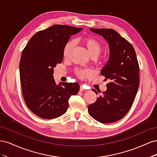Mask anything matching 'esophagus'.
<instances>
[{
	"mask_svg": "<svg viewBox=\"0 0 157 157\" xmlns=\"http://www.w3.org/2000/svg\"><path fill=\"white\" fill-rule=\"evenodd\" d=\"M80 91H86V90L83 87V86H80Z\"/></svg>",
	"mask_w": 157,
	"mask_h": 157,
	"instance_id": "esophagus-1",
	"label": "esophagus"
}]
</instances>
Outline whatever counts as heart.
<instances>
[{
	"mask_svg": "<svg viewBox=\"0 0 157 157\" xmlns=\"http://www.w3.org/2000/svg\"><path fill=\"white\" fill-rule=\"evenodd\" d=\"M82 43L86 48L88 54L92 57H96L97 62L101 63L106 58V53L103 52L102 54H99L101 49V44L100 42L91 36H85L81 39ZM74 46V42L72 40H70L67 42L64 46L63 55L64 58H68L71 51H72ZM92 71L90 69H77V75L80 78H84L88 76L92 75Z\"/></svg>",
	"mask_w": 157,
	"mask_h": 157,
	"instance_id": "obj_1",
	"label": "heart"
}]
</instances>
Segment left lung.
I'll list each match as a JSON object with an SVG mask.
<instances>
[{
    "label": "left lung",
    "instance_id": "left-lung-1",
    "mask_svg": "<svg viewBox=\"0 0 157 157\" xmlns=\"http://www.w3.org/2000/svg\"><path fill=\"white\" fill-rule=\"evenodd\" d=\"M101 36L109 46V58L101 74L109 80L103 96L89 105L88 113L101 123L119 121L129 111L140 84L139 65L134 47L111 29H90ZM98 94L96 90L93 89Z\"/></svg>",
    "mask_w": 157,
    "mask_h": 157
}]
</instances>
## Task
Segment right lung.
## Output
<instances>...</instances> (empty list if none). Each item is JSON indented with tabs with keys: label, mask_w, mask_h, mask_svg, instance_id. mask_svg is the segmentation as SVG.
<instances>
[{
	"label": "right lung",
	"mask_w": 157,
	"mask_h": 157,
	"mask_svg": "<svg viewBox=\"0 0 157 157\" xmlns=\"http://www.w3.org/2000/svg\"><path fill=\"white\" fill-rule=\"evenodd\" d=\"M83 29L54 25L33 35L22 52L20 75L23 98L30 110L42 118L52 119L67 111L69 99L77 94V82L54 79V68L63 59V51L71 36Z\"/></svg>",
	"instance_id": "obj_1"
}]
</instances>
